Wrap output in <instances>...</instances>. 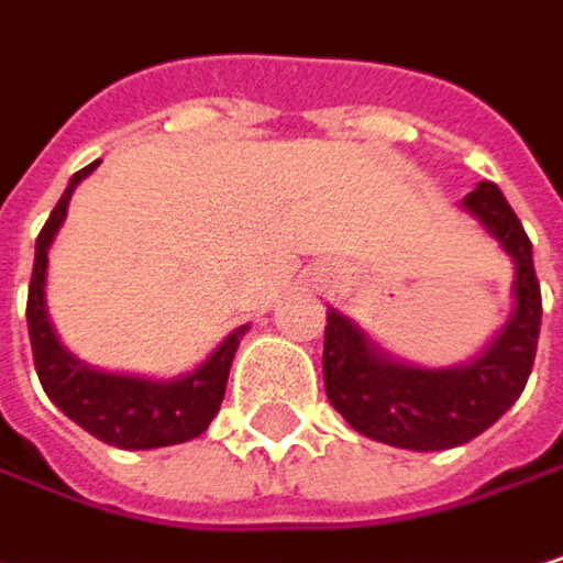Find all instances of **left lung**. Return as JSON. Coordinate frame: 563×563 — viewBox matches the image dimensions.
Listing matches in <instances>:
<instances>
[{"label":"left lung","instance_id":"obj_1","mask_svg":"<svg viewBox=\"0 0 563 563\" xmlns=\"http://www.w3.org/2000/svg\"><path fill=\"white\" fill-rule=\"evenodd\" d=\"M462 207L515 260V313L478 360L449 369H419L386 356L356 323L330 310L323 340L327 396L366 439L412 452L455 449L492 429L525 393L541 333V284L531 240L492 180L465 194Z\"/></svg>","mask_w":563,"mask_h":563}]
</instances>
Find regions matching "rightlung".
I'll return each instance as SVG.
<instances>
[{"instance_id":"add662e5","label":"right lung","mask_w":563,"mask_h":563,"mask_svg":"<svg viewBox=\"0 0 563 563\" xmlns=\"http://www.w3.org/2000/svg\"><path fill=\"white\" fill-rule=\"evenodd\" d=\"M98 167H81L55 210L48 213L38 240H35V266L29 279V340H32V360L38 383L45 396L88 435L118 445V449H164L177 442H190L200 432H207L210 419L220 412L227 376L233 353L240 346V336L246 327L233 330L207 363H200L194 373L177 379H141V376H121V373H101L75 360L55 336L45 310V266H48V246L68 213L71 190Z\"/></svg>"}]
</instances>
